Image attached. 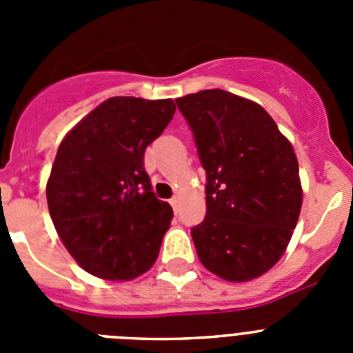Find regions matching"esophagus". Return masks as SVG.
<instances>
[{
	"label": "esophagus",
	"instance_id": "1",
	"mask_svg": "<svg viewBox=\"0 0 353 353\" xmlns=\"http://www.w3.org/2000/svg\"><path fill=\"white\" fill-rule=\"evenodd\" d=\"M170 203H171V207H173L174 212H179V198H176V196H173V198L170 199Z\"/></svg>",
	"mask_w": 353,
	"mask_h": 353
}]
</instances>
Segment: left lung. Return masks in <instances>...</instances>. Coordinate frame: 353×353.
Wrapping results in <instances>:
<instances>
[{"label": "left lung", "instance_id": "obj_1", "mask_svg": "<svg viewBox=\"0 0 353 353\" xmlns=\"http://www.w3.org/2000/svg\"><path fill=\"white\" fill-rule=\"evenodd\" d=\"M207 171V215L191 230L199 261L242 283L283 256L302 205L299 162L256 102L224 90L176 99Z\"/></svg>", "mask_w": 353, "mask_h": 353}]
</instances>
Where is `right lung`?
I'll return each mask as SVG.
<instances>
[{
	"label": "right lung",
	"instance_id": "add662e5",
	"mask_svg": "<svg viewBox=\"0 0 353 353\" xmlns=\"http://www.w3.org/2000/svg\"><path fill=\"white\" fill-rule=\"evenodd\" d=\"M174 109L171 99L111 97L61 141L48 180L49 214L86 272L129 281L157 260L173 210L152 191L145 150Z\"/></svg>",
	"mask_w": 353,
	"mask_h": 353
}]
</instances>
